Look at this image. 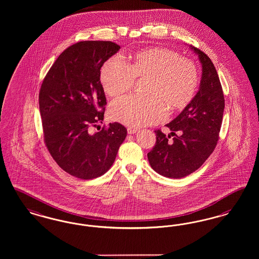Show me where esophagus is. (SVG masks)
I'll list each match as a JSON object with an SVG mask.
<instances>
[{"instance_id": "esophagus-1", "label": "esophagus", "mask_w": 259, "mask_h": 259, "mask_svg": "<svg viewBox=\"0 0 259 259\" xmlns=\"http://www.w3.org/2000/svg\"><path fill=\"white\" fill-rule=\"evenodd\" d=\"M137 131H138V130H137L136 127H133V126H128V127H127V134H128V135H134V134H136Z\"/></svg>"}]
</instances>
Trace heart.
<instances>
[{
	"mask_svg": "<svg viewBox=\"0 0 259 259\" xmlns=\"http://www.w3.org/2000/svg\"><path fill=\"white\" fill-rule=\"evenodd\" d=\"M146 96H123L110 105L114 121L143 126L160 123L167 115L166 106L181 109L190 103L199 85L195 63L166 48H150L133 55L127 64L114 55L103 64L100 81L112 97L128 92L136 79H145Z\"/></svg>",
	"mask_w": 259,
	"mask_h": 259,
	"instance_id": "obj_1",
	"label": "heart"
}]
</instances>
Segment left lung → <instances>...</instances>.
<instances>
[{"mask_svg": "<svg viewBox=\"0 0 259 259\" xmlns=\"http://www.w3.org/2000/svg\"><path fill=\"white\" fill-rule=\"evenodd\" d=\"M202 63L197 95L175 120L166 124L175 137L156 130V143L147 154L151 167L163 177L182 178L197 170L218 144L225 100L218 72L210 58L191 46ZM178 131L177 136L175 133Z\"/></svg>", "mask_w": 259, "mask_h": 259, "instance_id": "1", "label": "left lung"}]
</instances>
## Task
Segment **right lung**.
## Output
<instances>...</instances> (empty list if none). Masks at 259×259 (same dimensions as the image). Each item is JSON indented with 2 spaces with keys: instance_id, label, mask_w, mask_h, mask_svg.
I'll list each match as a JSON object with an SVG mask.
<instances>
[{
  "instance_id": "1",
  "label": "right lung",
  "mask_w": 259,
  "mask_h": 259,
  "mask_svg": "<svg viewBox=\"0 0 259 259\" xmlns=\"http://www.w3.org/2000/svg\"><path fill=\"white\" fill-rule=\"evenodd\" d=\"M120 46L82 41L67 48L47 73L39 94L44 140L56 163L81 179L103 176L114 163L126 128L104 119L106 97L100 69Z\"/></svg>"
}]
</instances>
